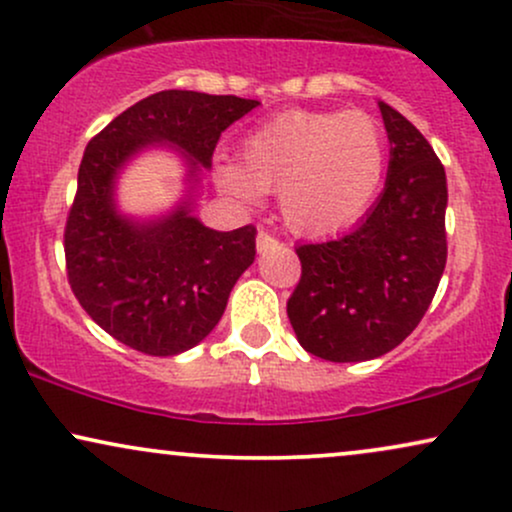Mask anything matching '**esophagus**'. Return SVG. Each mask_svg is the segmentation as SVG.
Segmentation results:
<instances>
[{
	"mask_svg": "<svg viewBox=\"0 0 512 512\" xmlns=\"http://www.w3.org/2000/svg\"><path fill=\"white\" fill-rule=\"evenodd\" d=\"M277 246V239L270 235V232H266V230H258V235H256V249H258V254H266V251H270V249H275Z\"/></svg>",
	"mask_w": 512,
	"mask_h": 512,
	"instance_id": "esophagus-1",
	"label": "esophagus"
}]
</instances>
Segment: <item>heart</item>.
<instances>
[{
    "label": "heart",
    "mask_w": 512,
    "mask_h": 512,
    "mask_svg": "<svg viewBox=\"0 0 512 512\" xmlns=\"http://www.w3.org/2000/svg\"><path fill=\"white\" fill-rule=\"evenodd\" d=\"M387 140L363 111H287L244 137L239 161L216 166V182L242 204L277 192L294 232L323 237L368 211L382 187Z\"/></svg>",
    "instance_id": "b5f03b06"
}]
</instances>
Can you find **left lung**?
<instances>
[{"mask_svg": "<svg viewBox=\"0 0 512 512\" xmlns=\"http://www.w3.org/2000/svg\"><path fill=\"white\" fill-rule=\"evenodd\" d=\"M391 144L384 192L349 235L296 246L301 280L287 301L313 356L356 363L396 349L430 308L446 268V173L430 142L380 102Z\"/></svg>", "mask_w": 512, "mask_h": 512, "instance_id": "left-lung-1", "label": "left lung"}]
</instances>
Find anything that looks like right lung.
<instances>
[{
	"label": "right lung",
	"instance_id": "obj_1",
	"mask_svg": "<svg viewBox=\"0 0 512 512\" xmlns=\"http://www.w3.org/2000/svg\"><path fill=\"white\" fill-rule=\"evenodd\" d=\"M256 106L232 94L156 92L87 144L63 230L68 285L94 323L130 349L175 356L197 346L254 263L256 227L211 230L189 201L147 223L125 218L113 201L121 168L151 144H173L197 178L199 166H211L220 132Z\"/></svg>",
	"mask_w": 512,
	"mask_h": 512
}]
</instances>
